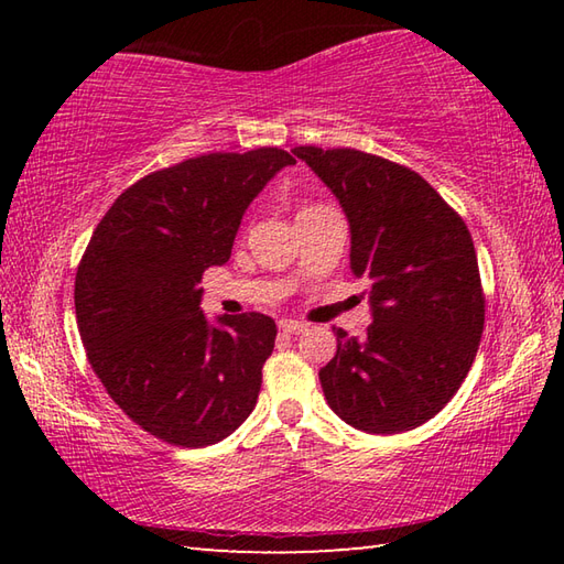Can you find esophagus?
<instances>
[{
	"instance_id": "1",
	"label": "esophagus",
	"mask_w": 564,
	"mask_h": 564,
	"mask_svg": "<svg viewBox=\"0 0 564 564\" xmlns=\"http://www.w3.org/2000/svg\"><path fill=\"white\" fill-rule=\"evenodd\" d=\"M279 328L283 333H289V336H299V333L308 330V323H301V321H293V318H281L279 321Z\"/></svg>"
}]
</instances>
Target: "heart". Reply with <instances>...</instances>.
<instances>
[{
  "label": "heart",
  "instance_id": "heart-1",
  "mask_svg": "<svg viewBox=\"0 0 564 564\" xmlns=\"http://www.w3.org/2000/svg\"><path fill=\"white\" fill-rule=\"evenodd\" d=\"M311 208H316V206H311ZM303 212H308V208H303Z\"/></svg>",
  "mask_w": 564,
  "mask_h": 564
}]
</instances>
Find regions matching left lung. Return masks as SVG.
<instances>
[{"instance_id": "left-lung-1", "label": "left lung", "mask_w": 564, "mask_h": 564, "mask_svg": "<svg viewBox=\"0 0 564 564\" xmlns=\"http://www.w3.org/2000/svg\"><path fill=\"white\" fill-rule=\"evenodd\" d=\"M350 226V271L368 281L366 336L336 328L321 368L333 413L393 435L441 413L470 370L485 299L470 231L423 176L356 149L299 147Z\"/></svg>"}]
</instances>
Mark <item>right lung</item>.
<instances>
[{
    "label": "right lung",
    "mask_w": 564,
    "mask_h": 564,
    "mask_svg": "<svg viewBox=\"0 0 564 564\" xmlns=\"http://www.w3.org/2000/svg\"><path fill=\"white\" fill-rule=\"evenodd\" d=\"M283 149L206 154L129 186L76 271V326L94 373L133 423L164 443L206 447L251 415L275 323L202 311V275L231 259L246 208Z\"/></svg>",
    "instance_id": "add662e5"
}]
</instances>
